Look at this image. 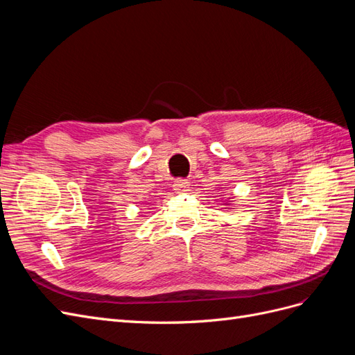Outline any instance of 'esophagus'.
Returning <instances> with one entry per match:
<instances>
[{
    "label": "esophagus",
    "mask_w": 355,
    "mask_h": 355,
    "mask_svg": "<svg viewBox=\"0 0 355 355\" xmlns=\"http://www.w3.org/2000/svg\"><path fill=\"white\" fill-rule=\"evenodd\" d=\"M189 188V182L185 179H178L173 184V189L176 192H187Z\"/></svg>",
    "instance_id": "obj_1"
}]
</instances>
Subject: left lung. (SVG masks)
<instances>
[{
  "mask_svg": "<svg viewBox=\"0 0 355 355\" xmlns=\"http://www.w3.org/2000/svg\"><path fill=\"white\" fill-rule=\"evenodd\" d=\"M223 202H225V201H223ZM227 202H228V201H227ZM227 206H231V204H227Z\"/></svg>",
  "mask_w": 355,
  "mask_h": 355,
  "instance_id": "8db88e82",
  "label": "left lung"
}]
</instances>
